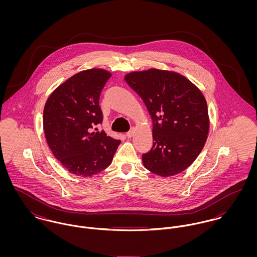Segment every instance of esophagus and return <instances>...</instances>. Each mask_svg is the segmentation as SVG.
I'll return each mask as SVG.
<instances>
[{
	"mask_svg": "<svg viewBox=\"0 0 257 257\" xmlns=\"http://www.w3.org/2000/svg\"><path fill=\"white\" fill-rule=\"evenodd\" d=\"M134 133H135V128L132 127V128L126 133V137H127V138H132V137L134 136Z\"/></svg>",
	"mask_w": 257,
	"mask_h": 257,
	"instance_id": "34e87169",
	"label": "esophagus"
}]
</instances>
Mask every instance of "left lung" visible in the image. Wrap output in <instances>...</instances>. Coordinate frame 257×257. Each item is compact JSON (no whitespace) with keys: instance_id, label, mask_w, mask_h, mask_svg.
Wrapping results in <instances>:
<instances>
[{"instance_id":"8db88e82","label":"left lung","mask_w":257,"mask_h":257,"mask_svg":"<svg viewBox=\"0 0 257 257\" xmlns=\"http://www.w3.org/2000/svg\"><path fill=\"white\" fill-rule=\"evenodd\" d=\"M124 80L143 99L152 119L153 146L143 154L150 172L170 177L198 157L209 134V113L202 92L181 74L151 68Z\"/></svg>"}]
</instances>
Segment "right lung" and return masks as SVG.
Instances as JSON below:
<instances>
[{"label": "right lung", "mask_w": 257, "mask_h": 257, "mask_svg": "<svg viewBox=\"0 0 257 257\" xmlns=\"http://www.w3.org/2000/svg\"><path fill=\"white\" fill-rule=\"evenodd\" d=\"M111 74L93 68L75 74L48 97L43 110V131L56 159L70 173L90 177L105 170L120 141L96 125L102 123L101 92Z\"/></svg>", "instance_id": "obj_1"}]
</instances>
